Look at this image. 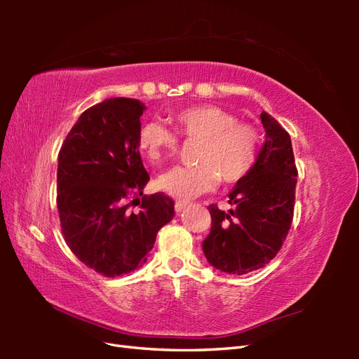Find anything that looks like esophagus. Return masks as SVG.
I'll return each instance as SVG.
<instances>
[{"instance_id":"1","label":"esophagus","mask_w":359,"mask_h":359,"mask_svg":"<svg viewBox=\"0 0 359 359\" xmlns=\"http://www.w3.org/2000/svg\"><path fill=\"white\" fill-rule=\"evenodd\" d=\"M187 202H182V201H177L175 202V205H174V208H175V212H182L184 211L185 208H187Z\"/></svg>"}]
</instances>
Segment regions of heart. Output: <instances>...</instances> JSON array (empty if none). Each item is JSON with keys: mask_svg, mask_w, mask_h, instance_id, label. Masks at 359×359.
Returning <instances> with one entry per match:
<instances>
[{"mask_svg": "<svg viewBox=\"0 0 359 359\" xmlns=\"http://www.w3.org/2000/svg\"><path fill=\"white\" fill-rule=\"evenodd\" d=\"M175 133L187 142H201L196 168L172 170L160 175L156 187L182 201L196 199L219 185H233L253 170L259 151L255 126L239 123L231 112L215 104H197L172 116ZM137 143L151 163H160L177 151V137L157 121L142 125Z\"/></svg>", "mask_w": 359, "mask_h": 359, "instance_id": "b5f03b06", "label": "heart"}]
</instances>
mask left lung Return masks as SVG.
Listing matches in <instances>:
<instances>
[{
    "mask_svg": "<svg viewBox=\"0 0 359 359\" xmlns=\"http://www.w3.org/2000/svg\"><path fill=\"white\" fill-rule=\"evenodd\" d=\"M265 142L253 170L228 194V212L210 205L211 231L202 248L215 269L247 274L278 255L293 220L297 170L292 139L270 114H261Z\"/></svg>",
    "mask_w": 359,
    "mask_h": 359,
    "instance_id": "1",
    "label": "left lung"
}]
</instances>
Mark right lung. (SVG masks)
Returning <instances> with one entry per match:
<instances>
[{
  "instance_id": "1",
  "label": "right lung",
  "mask_w": 359,
  "mask_h": 359,
  "mask_svg": "<svg viewBox=\"0 0 359 359\" xmlns=\"http://www.w3.org/2000/svg\"><path fill=\"white\" fill-rule=\"evenodd\" d=\"M144 109L140 100L125 97L93 106L58 154L57 207L65 241L83 264L106 278L140 269L158 230L174 216L171 197L143 196L149 175L137 137ZM135 203L137 213L130 211Z\"/></svg>"
}]
</instances>
